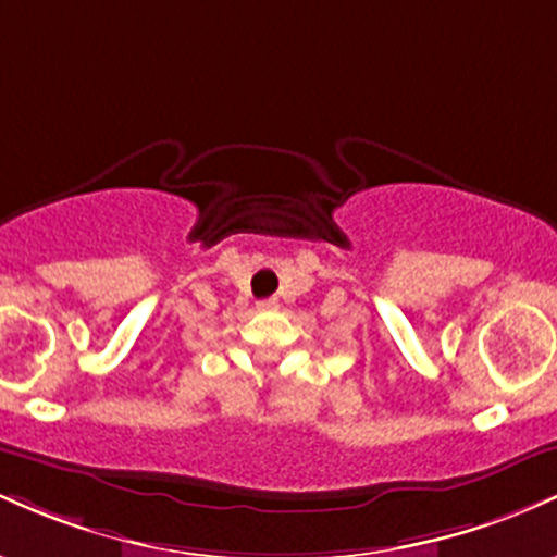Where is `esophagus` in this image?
Instances as JSON below:
<instances>
[{
    "instance_id": "esophagus-1",
    "label": "esophagus",
    "mask_w": 557,
    "mask_h": 557,
    "mask_svg": "<svg viewBox=\"0 0 557 557\" xmlns=\"http://www.w3.org/2000/svg\"><path fill=\"white\" fill-rule=\"evenodd\" d=\"M276 308H278V299L276 297L260 299V302H258V310H276Z\"/></svg>"
}]
</instances>
